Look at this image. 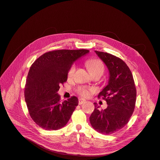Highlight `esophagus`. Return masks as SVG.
<instances>
[{
  "instance_id": "1",
  "label": "esophagus",
  "mask_w": 160,
  "mask_h": 160,
  "mask_svg": "<svg viewBox=\"0 0 160 160\" xmlns=\"http://www.w3.org/2000/svg\"><path fill=\"white\" fill-rule=\"evenodd\" d=\"M86 100H85V99H83V98H79V105H81V104H82V103H86Z\"/></svg>"
}]
</instances>
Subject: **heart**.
I'll return each mask as SVG.
<instances>
[{
  "mask_svg": "<svg viewBox=\"0 0 160 160\" xmlns=\"http://www.w3.org/2000/svg\"><path fill=\"white\" fill-rule=\"evenodd\" d=\"M87 64L91 73H93L97 71L103 72L104 70V65L103 62L100 60H99L98 58L90 59L88 60ZM75 70H76V66L72 65L68 73V78H72L73 77ZM93 91H94V88H88L85 87H80L78 90V93L84 97H88L90 95L91 92H92Z\"/></svg>",
  "mask_w": 160,
  "mask_h": 160,
  "instance_id": "obj_1",
  "label": "heart"
}]
</instances>
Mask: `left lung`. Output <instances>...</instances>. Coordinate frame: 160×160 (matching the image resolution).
I'll return each instance as SVG.
<instances>
[{
	"mask_svg": "<svg viewBox=\"0 0 160 160\" xmlns=\"http://www.w3.org/2000/svg\"><path fill=\"white\" fill-rule=\"evenodd\" d=\"M107 66L108 84L98 94L108 104L100 110L97 103L90 117V122L98 132L109 135L118 132L128 122L135 109L136 88L132 73L122 60L108 52L95 51Z\"/></svg>",
	"mask_w": 160,
	"mask_h": 160,
	"instance_id": "1",
	"label": "left lung"
}]
</instances>
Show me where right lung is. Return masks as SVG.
Segmentation results:
<instances>
[{"instance_id":"obj_1","label":"right lung","mask_w":160,"mask_h":160,"mask_svg":"<svg viewBox=\"0 0 160 160\" xmlns=\"http://www.w3.org/2000/svg\"><path fill=\"white\" fill-rule=\"evenodd\" d=\"M89 52L87 49L56 50L44 53L30 67L26 81L25 99L30 117L46 130H57L69 121L77 97L61 102L57 93L60 85L67 81L73 64Z\"/></svg>"}]
</instances>
